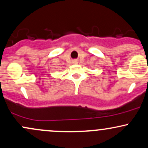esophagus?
Wrapping results in <instances>:
<instances>
[{
  "instance_id": "1",
  "label": "esophagus",
  "mask_w": 148,
  "mask_h": 148,
  "mask_svg": "<svg viewBox=\"0 0 148 148\" xmlns=\"http://www.w3.org/2000/svg\"><path fill=\"white\" fill-rule=\"evenodd\" d=\"M73 62V63L74 64H76V63H78V60H74L72 61Z\"/></svg>"
}]
</instances>
